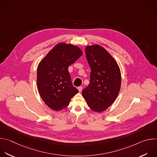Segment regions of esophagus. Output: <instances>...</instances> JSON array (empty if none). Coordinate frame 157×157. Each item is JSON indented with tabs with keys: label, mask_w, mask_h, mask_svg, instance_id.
Listing matches in <instances>:
<instances>
[{
	"label": "esophagus",
	"mask_w": 157,
	"mask_h": 157,
	"mask_svg": "<svg viewBox=\"0 0 157 157\" xmlns=\"http://www.w3.org/2000/svg\"><path fill=\"white\" fill-rule=\"evenodd\" d=\"M78 91H79V92H81V91H82V87L79 86V87H78Z\"/></svg>",
	"instance_id": "esophagus-1"
}]
</instances>
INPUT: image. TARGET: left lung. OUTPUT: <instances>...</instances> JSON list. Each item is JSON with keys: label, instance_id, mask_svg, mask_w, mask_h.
Returning <instances> with one entry per match:
<instances>
[{"label": "left lung", "instance_id": "left-lung-1", "mask_svg": "<svg viewBox=\"0 0 157 157\" xmlns=\"http://www.w3.org/2000/svg\"><path fill=\"white\" fill-rule=\"evenodd\" d=\"M86 59L91 68L90 82L82 95L92 110L101 113L113 104L121 86V73L116 59L99 44L85 48Z\"/></svg>", "mask_w": 157, "mask_h": 157}]
</instances>
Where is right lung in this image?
<instances>
[{"instance_id": "right-lung-1", "label": "right lung", "mask_w": 157, "mask_h": 157, "mask_svg": "<svg viewBox=\"0 0 157 157\" xmlns=\"http://www.w3.org/2000/svg\"><path fill=\"white\" fill-rule=\"evenodd\" d=\"M82 55L77 46L59 43L40 62L36 84L40 96L51 109L58 111L68 107L79 91L73 86L68 67Z\"/></svg>"}]
</instances>
